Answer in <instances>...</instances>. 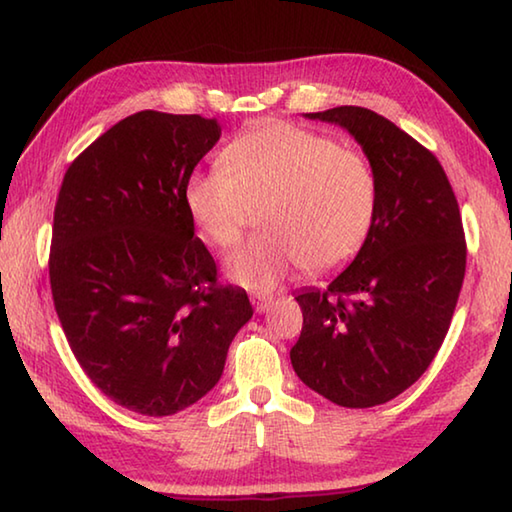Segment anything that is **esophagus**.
Here are the masks:
<instances>
[{
	"label": "esophagus",
	"instance_id": "obj_1",
	"mask_svg": "<svg viewBox=\"0 0 512 512\" xmlns=\"http://www.w3.org/2000/svg\"><path fill=\"white\" fill-rule=\"evenodd\" d=\"M250 302H253V307H255L257 314H262V311H266L268 307H271L273 298H271V296H259V293H253V296H250Z\"/></svg>",
	"mask_w": 512,
	"mask_h": 512
}]
</instances>
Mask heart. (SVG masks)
I'll return each instance as SVG.
<instances>
[{
    "label": "heart",
    "mask_w": 512,
    "mask_h": 512,
    "mask_svg": "<svg viewBox=\"0 0 512 512\" xmlns=\"http://www.w3.org/2000/svg\"><path fill=\"white\" fill-rule=\"evenodd\" d=\"M185 205L201 235L219 248L235 246L253 210L266 205V235L225 259L232 282L264 293L300 266L318 275L348 264L375 221L377 180L361 153L271 121L225 146L221 167L194 171Z\"/></svg>",
    "instance_id": "heart-1"
}]
</instances>
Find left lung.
I'll return each instance as SVG.
<instances>
[{"instance_id": "8db88e82", "label": "left lung", "mask_w": 512, "mask_h": 512, "mask_svg": "<svg viewBox=\"0 0 512 512\" xmlns=\"http://www.w3.org/2000/svg\"><path fill=\"white\" fill-rule=\"evenodd\" d=\"M348 131L377 180L375 221L327 291L302 289L291 366L302 384L348 409L386 404L420 379L452 323L465 235L436 155L368 108L307 112Z\"/></svg>"}]
</instances>
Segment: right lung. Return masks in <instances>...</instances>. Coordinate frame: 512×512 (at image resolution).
Segmentation results:
<instances>
[{"label":"right lung","instance_id":"obj_1","mask_svg":"<svg viewBox=\"0 0 512 512\" xmlns=\"http://www.w3.org/2000/svg\"><path fill=\"white\" fill-rule=\"evenodd\" d=\"M219 137L216 119L135 112L69 164L58 192L49 280L69 348L103 395L151 418L210 393L253 318L246 291L216 280L185 205Z\"/></svg>","mask_w":512,"mask_h":512}]
</instances>
